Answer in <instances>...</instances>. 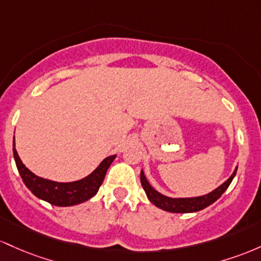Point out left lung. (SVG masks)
<instances>
[{"mask_svg":"<svg viewBox=\"0 0 261 261\" xmlns=\"http://www.w3.org/2000/svg\"><path fill=\"white\" fill-rule=\"evenodd\" d=\"M237 169H238V166L234 169L233 174L230 175L229 178L225 180L217 189H215L213 191H211L206 195L197 196V197H169V196L160 194L159 191H156L149 184L143 170L140 171V182H142V186L144 189L146 196H148L149 201L155 204L158 208H162L166 211V212L172 213H192L206 208L210 204H212L213 202L217 201L223 195L225 190L228 189V186L230 185V182H232V180L237 174Z\"/></svg>","mask_w":261,"mask_h":261,"instance_id":"left-lung-1","label":"left lung"}]
</instances>
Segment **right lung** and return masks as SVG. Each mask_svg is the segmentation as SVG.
<instances>
[{
  "instance_id": "1",
  "label": "right lung",
  "mask_w": 261,
  "mask_h": 261,
  "mask_svg": "<svg viewBox=\"0 0 261 261\" xmlns=\"http://www.w3.org/2000/svg\"><path fill=\"white\" fill-rule=\"evenodd\" d=\"M116 156L117 155H111L105 158L97 168L84 178L71 182H58L33 174L20 160L13 139V158L24 185L38 198L59 207H70L83 203L97 194L99 186L102 185L106 176L107 170Z\"/></svg>"
}]
</instances>
